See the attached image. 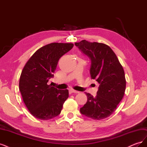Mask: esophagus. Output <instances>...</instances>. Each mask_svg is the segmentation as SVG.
I'll list each match as a JSON object with an SVG mask.
<instances>
[{
    "label": "esophagus",
    "instance_id": "esophagus-1",
    "mask_svg": "<svg viewBox=\"0 0 147 147\" xmlns=\"http://www.w3.org/2000/svg\"><path fill=\"white\" fill-rule=\"evenodd\" d=\"M69 92L70 93H78L79 91H77L76 90H74V89H70V90H69Z\"/></svg>",
    "mask_w": 147,
    "mask_h": 147
}]
</instances>
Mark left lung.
I'll list each match as a JSON object with an SVG mask.
<instances>
[{
	"mask_svg": "<svg viewBox=\"0 0 147 147\" xmlns=\"http://www.w3.org/2000/svg\"><path fill=\"white\" fill-rule=\"evenodd\" d=\"M75 45L90 59L91 77L99 83L96 97L85 92L88 100L80 108V112L94 119L107 118L116 110L125 92L123 67L115 53L104 43L83 40Z\"/></svg>",
	"mask_w": 147,
	"mask_h": 147,
	"instance_id": "obj_1",
	"label": "left lung"
}]
</instances>
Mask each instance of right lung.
Here are the masks:
<instances>
[{
	"mask_svg": "<svg viewBox=\"0 0 147 147\" xmlns=\"http://www.w3.org/2000/svg\"><path fill=\"white\" fill-rule=\"evenodd\" d=\"M74 47L72 43H52L42 47L30 57L22 70L19 87L23 101L36 118L48 120L61 113L68 90L48 85L61 57Z\"/></svg>",
	"mask_w": 147,
	"mask_h": 147,
	"instance_id": "right-lung-1",
	"label": "right lung"
}]
</instances>
